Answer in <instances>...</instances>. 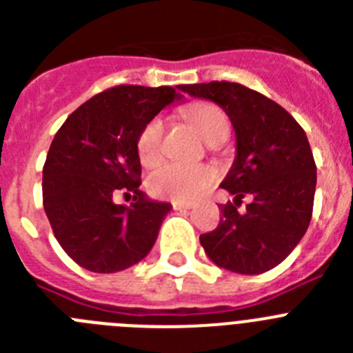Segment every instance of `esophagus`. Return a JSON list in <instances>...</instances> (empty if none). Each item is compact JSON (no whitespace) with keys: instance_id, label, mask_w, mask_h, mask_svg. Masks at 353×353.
<instances>
[{"instance_id":"obj_1","label":"esophagus","mask_w":353,"mask_h":353,"mask_svg":"<svg viewBox=\"0 0 353 353\" xmlns=\"http://www.w3.org/2000/svg\"><path fill=\"white\" fill-rule=\"evenodd\" d=\"M192 207H194L192 203H180V201H174L173 203L174 210H191Z\"/></svg>"}]
</instances>
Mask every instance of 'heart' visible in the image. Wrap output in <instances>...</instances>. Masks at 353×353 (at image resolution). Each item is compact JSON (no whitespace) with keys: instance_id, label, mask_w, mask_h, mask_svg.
<instances>
[{"instance_id":"obj_1","label":"heart","mask_w":353,"mask_h":353,"mask_svg":"<svg viewBox=\"0 0 353 353\" xmlns=\"http://www.w3.org/2000/svg\"><path fill=\"white\" fill-rule=\"evenodd\" d=\"M187 120L191 121L199 136L212 145L223 143L230 134V120L223 109L214 104H194L185 109ZM164 123L161 118L150 120L138 136V157L143 166H154L161 159V141ZM215 179L212 168L203 164H179L168 162L148 176V189L159 198L173 201H192L203 194Z\"/></svg>"}]
</instances>
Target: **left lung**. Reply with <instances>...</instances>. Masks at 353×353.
I'll return each instance as SVG.
<instances>
[{"instance_id": "1", "label": "left lung", "mask_w": 353, "mask_h": 353, "mask_svg": "<svg viewBox=\"0 0 353 353\" xmlns=\"http://www.w3.org/2000/svg\"><path fill=\"white\" fill-rule=\"evenodd\" d=\"M185 93L223 108L235 130V161L221 187L252 198L240 214L221 205L219 226L199 236L217 267L254 276L281 263L313 214L316 166L304 129L281 105L239 83L187 84Z\"/></svg>"}]
</instances>
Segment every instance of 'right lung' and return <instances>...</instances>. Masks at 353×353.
Instances as JSON below:
<instances>
[{
	"label": "right lung",
	"instance_id": "obj_1",
	"mask_svg": "<svg viewBox=\"0 0 353 353\" xmlns=\"http://www.w3.org/2000/svg\"><path fill=\"white\" fill-rule=\"evenodd\" d=\"M179 92L121 84L79 105L56 132L43 164V210L56 240L83 269L120 272L154 248L171 205L139 189L136 145L150 120L183 99ZM118 190L134 196L130 208L114 203Z\"/></svg>",
	"mask_w": 353,
	"mask_h": 353
}]
</instances>
